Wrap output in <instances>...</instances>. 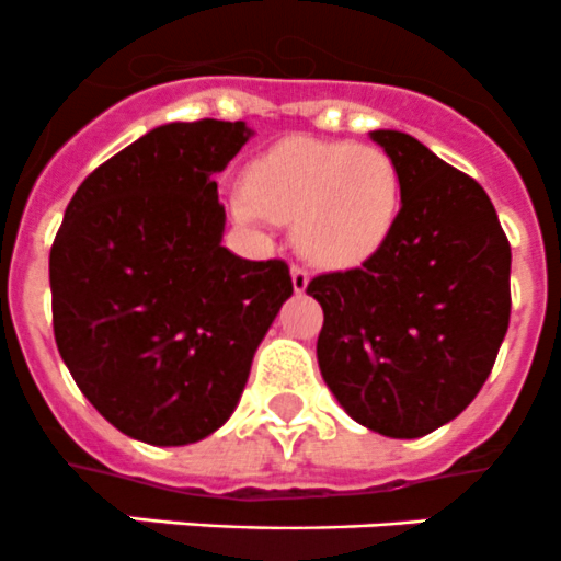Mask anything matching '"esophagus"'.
Instances as JSON below:
<instances>
[{"label":"esophagus","instance_id":"1","mask_svg":"<svg viewBox=\"0 0 561 561\" xmlns=\"http://www.w3.org/2000/svg\"><path fill=\"white\" fill-rule=\"evenodd\" d=\"M308 283H310L308 270H305V267H297V264H294V267H291V286H294V291L302 294L305 288H308Z\"/></svg>","mask_w":561,"mask_h":561}]
</instances>
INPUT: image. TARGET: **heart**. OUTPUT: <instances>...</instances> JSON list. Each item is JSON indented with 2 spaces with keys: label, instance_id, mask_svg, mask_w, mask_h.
Here are the masks:
<instances>
[{
  "label": "heart",
  "instance_id": "1",
  "mask_svg": "<svg viewBox=\"0 0 561 561\" xmlns=\"http://www.w3.org/2000/svg\"><path fill=\"white\" fill-rule=\"evenodd\" d=\"M234 218L294 224L299 253L316 267H359L381 251L401 209V174L370 144L283 138L242 171Z\"/></svg>",
  "mask_w": 561,
  "mask_h": 561
}]
</instances>
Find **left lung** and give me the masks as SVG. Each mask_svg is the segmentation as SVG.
Masks as SVG:
<instances>
[{"label":"left lung","instance_id":"left-lung-1","mask_svg":"<svg viewBox=\"0 0 561 561\" xmlns=\"http://www.w3.org/2000/svg\"><path fill=\"white\" fill-rule=\"evenodd\" d=\"M401 174L390 240L308 283L324 310L321 376L346 414L392 439L456 420L510 324V242L488 193L401 130L370 133Z\"/></svg>","mask_w":561,"mask_h":561}]
</instances>
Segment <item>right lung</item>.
Returning <instances> with one entry per match:
<instances>
[{
    "instance_id": "obj_1",
    "label": "right lung",
    "mask_w": 561,
    "mask_h": 561,
    "mask_svg": "<svg viewBox=\"0 0 561 561\" xmlns=\"http://www.w3.org/2000/svg\"><path fill=\"white\" fill-rule=\"evenodd\" d=\"M245 122H169L79 185L54 240L57 348L87 401L130 439L193 445L240 403L253 354L291 297L286 262L224 248L215 174Z\"/></svg>"
}]
</instances>
